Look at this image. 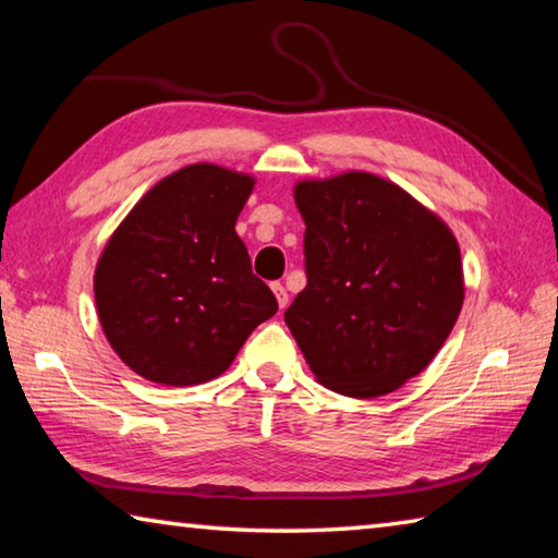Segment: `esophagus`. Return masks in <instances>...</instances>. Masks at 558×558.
Masks as SVG:
<instances>
[{"instance_id": "34e87169", "label": "esophagus", "mask_w": 558, "mask_h": 558, "mask_svg": "<svg viewBox=\"0 0 558 558\" xmlns=\"http://www.w3.org/2000/svg\"><path fill=\"white\" fill-rule=\"evenodd\" d=\"M270 290H272V295H276V300H278V307L286 310L288 307V292H286V288H282L280 282H272Z\"/></svg>"}]
</instances>
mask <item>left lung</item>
Wrapping results in <instances>:
<instances>
[{"label":"left lung","mask_w":558,"mask_h":558,"mask_svg":"<svg viewBox=\"0 0 558 558\" xmlns=\"http://www.w3.org/2000/svg\"><path fill=\"white\" fill-rule=\"evenodd\" d=\"M307 286L286 325L315 379L386 396L438 354L465 300L460 245L418 199L372 172L300 179Z\"/></svg>","instance_id":"left-lung-1"}]
</instances>
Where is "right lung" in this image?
Instances as JSON below:
<instances>
[{"mask_svg": "<svg viewBox=\"0 0 558 558\" xmlns=\"http://www.w3.org/2000/svg\"><path fill=\"white\" fill-rule=\"evenodd\" d=\"M253 186L256 177L229 167L186 165L147 189L108 239L93 276L98 319L143 379L211 381L278 313L235 233Z\"/></svg>", "mask_w": 558, "mask_h": 558, "instance_id": "obj_1", "label": "right lung"}]
</instances>
